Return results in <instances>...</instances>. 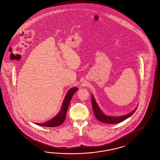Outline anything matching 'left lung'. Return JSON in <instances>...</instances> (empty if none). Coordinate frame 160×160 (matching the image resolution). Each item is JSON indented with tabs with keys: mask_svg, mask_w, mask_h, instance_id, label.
Returning a JSON list of instances; mask_svg holds the SVG:
<instances>
[{
	"mask_svg": "<svg viewBox=\"0 0 160 160\" xmlns=\"http://www.w3.org/2000/svg\"><path fill=\"white\" fill-rule=\"evenodd\" d=\"M91 102H92V109L94 111L95 118L100 122L105 123H108V124H115V123H118L122 121H125L126 119L129 118L130 116H132L137 109V108H135L133 111L126 115L121 116V117H112V116L106 115L102 112V111L98 107V104H97L95 98L92 95H91Z\"/></svg>",
	"mask_w": 160,
	"mask_h": 160,
	"instance_id": "obj_1",
	"label": "left lung"
}]
</instances>
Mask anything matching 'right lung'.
Segmentation results:
<instances>
[{"label": "right lung", "instance_id": "right-lung-1", "mask_svg": "<svg viewBox=\"0 0 160 160\" xmlns=\"http://www.w3.org/2000/svg\"><path fill=\"white\" fill-rule=\"evenodd\" d=\"M78 90V87H74L70 89L68 92H67L66 95L65 96V99L63 100V104L61 107L60 112L58 113L56 117L53 118L52 119L47 121L43 123H35L37 125L41 126H45V127H56L62 125L63 122L65 121L66 113L69 107V104L70 102L71 99L74 95V94Z\"/></svg>", "mask_w": 160, "mask_h": 160}]
</instances>
